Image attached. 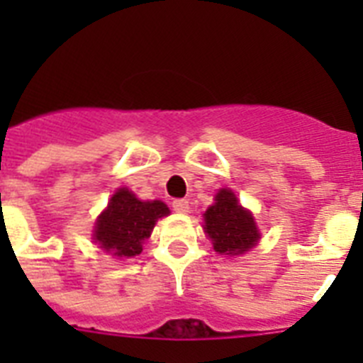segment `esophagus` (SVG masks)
Listing matches in <instances>:
<instances>
[{
  "label": "esophagus",
  "mask_w": 363,
  "mask_h": 363,
  "mask_svg": "<svg viewBox=\"0 0 363 363\" xmlns=\"http://www.w3.org/2000/svg\"><path fill=\"white\" fill-rule=\"evenodd\" d=\"M172 209L179 214L189 213V201L187 200H174L172 201Z\"/></svg>",
  "instance_id": "34e87169"
}]
</instances>
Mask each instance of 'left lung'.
Returning <instances> with one entry per match:
<instances>
[{"mask_svg": "<svg viewBox=\"0 0 363 363\" xmlns=\"http://www.w3.org/2000/svg\"><path fill=\"white\" fill-rule=\"evenodd\" d=\"M205 234L218 255H243L256 245L259 233L255 218L238 203L234 192L221 189L216 201L205 211Z\"/></svg>", "mask_w": 363, "mask_h": 363, "instance_id": "1", "label": "left lung"}]
</instances>
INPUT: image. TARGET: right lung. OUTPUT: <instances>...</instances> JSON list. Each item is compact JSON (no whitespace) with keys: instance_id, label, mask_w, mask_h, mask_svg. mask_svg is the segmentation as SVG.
Returning a JSON list of instances; mask_svg holds the SVG:
<instances>
[{"instance_id":"obj_1","label":"right lung","mask_w":363,"mask_h":363,"mask_svg":"<svg viewBox=\"0 0 363 363\" xmlns=\"http://www.w3.org/2000/svg\"><path fill=\"white\" fill-rule=\"evenodd\" d=\"M167 214L169 207L163 201H142L129 189H120L96 221L94 240L112 256L133 258L142 252L143 240L149 238L158 218Z\"/></svg>"}]
</instances>
